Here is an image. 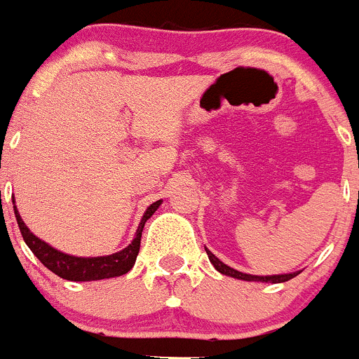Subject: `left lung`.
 <instances>
[{
    "mask_svg": "<svg viewBox=\"0 0 359 359\" xmlns=\"http://www.w3.org/2000/svg\"><path fill=\"white\" fill-rule=\"evenodd\" d=\"M205 250H206V255H208L210 262H212V266L215 267V269L219 271L220 274H226V276L236 278V280L260 281V283H285V281L292 280V278H295L297 274H300V271H295V273H288V274H271V276H257V274L241 273V271L233 269V267H229L227 264H224L220 259H217V257L213 255V253L210 252L208 248H205Z\"/></svg>",
    "mask_w": 359,
    "mask_h": 359,
    "instance_id": "left-lung-1",
    "label": "left lung"
}]
</instances>
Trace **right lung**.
Returning a JSON list of instances; mask_svg holds the SVG:
<instances>
[{
	"label": "right lung",
	"mask_w": 359,
	"mask_h": 359,
	"mask_svg": "<svg viewBox=\"0 0 359 359\" xmlns=\"http://www.w3.org/2000/svg\"><path fill=\"white\" fill-rule=\"evenodd\" d=\"M159 205H161V200L154 201L153 205L147 206L142 219H140L139 227H137L135 236H133L132 243H130L128 247L119 250V252L116 253H111V255H100V257H76L53 248L52 245L39 240L36 234H32L31 231H29V227L24 224L22 217H20L19 210H17L15 201H13V210H15V219H17V224H19L20 233H22L25 245H27V247L31 248V252L41 260L43 266L48 267L52 273H55L57 276L64 278V280L97 281V280H109V278L123 276V274H126L130 269H132L133 264H135L137 260V255H139L144 224L147 222V219L153 217V213L159 208Z\"/></svg>",
	"instance_id": "add662e5"
}]
</instances>
